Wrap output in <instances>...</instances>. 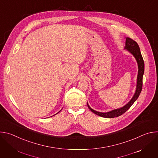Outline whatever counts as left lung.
<instances>
[{
	"label": "left lung",
	"instance_id": "1",
	"mask_svg": "<svg viewBox=\"0 0 158 158\" xmlns=\"http://www.w3.org/2000/svg\"><path fill=\"white\" fill-rule=\"evenodd\" d=\"M124 49L133 55V56L135 57V59H136L138 63V77H137V85H136V91H135V93L132 98L124 106L119 109L110 110L109 112H101L96 111L94 109H93L87 104V106L89 109L93 112H94L95 114L98 115L101 117H103L106 118H114L123 114L126 110H127L130 108V107L133 104V103L137 100V99L138 98L142 91L143 76L144 72V62L140 51L139 47L136 41H134V40L131 39L129 37H126V46L124 47Z\"/></svg>",
	"mask_w": 158,
	"mask_h": 158
}]
</instances>
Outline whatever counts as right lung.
I'll return each mask as SVG.
<instances>
[{
  "label": "right lung",
  "instance_id": "obj_1",
  "mask_svg": "<svg viewBox=\"0 0 158 158\" xmlns=\"http://www.w3.org/2000/svg\"><path fill=\"white\" fill-rule=\"evenodd\" d=\"M60 111H59V112H60Z\"/></svg>",
  "mask_w": 158,
  "mask_h": 158
}]
</instances>
